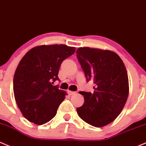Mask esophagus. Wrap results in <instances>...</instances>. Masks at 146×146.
<instances>
[{"mask_svg":"<svg viewBox=\"0 0 146 146\" xmlns=\"http://www.w3.org/2000/svg\"><path fill=\"white\" fill-rule=\"evenodd\" d=\"M68 95H70V96H71V95H73L76 94V92H72V91H68Z\"/></svg>","mask_w":146,"mask_h":146,"instance_id":"34e87169","label":"esophagus"}]
</instances>
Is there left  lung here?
Instances as JSON below:
<instances>
[{"label": "left lung", "mask_w": 146, "mask_h": 146, "mask_svg": "<svg viewBox=\"0 0 146 146\" xmlns=\"http://www.w3.org/2000/svg\"><path fill=\"white\" fill-rule=\"evenodd\" d=\"M87 80L94 83V92H80L85 102L77 108L82 119L96 127L108 125L123 109L129 95V79L121 58L110 50L84 47L76 51Z\"/></svg>", "instance_id": "8db88e82"}]
</instances>
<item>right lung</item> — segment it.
<instances>
[{"label": "right lung", "instance_id": "add662e5", "mask_svg": "<svg viewBox=\"0 0 146 146\" xmlns=\"http://www.w3.org/2000/svg\"><path fill=\"white\" fill-rule=\"evenodd\" d=\"M76 51L66 45H39L26 53L13 79L15 100L23 116L38 125L56 115L67 93L53 85L62 61Z\"/></svg>", "mask_w": 146, "mask_h": 146}]
</instances>
